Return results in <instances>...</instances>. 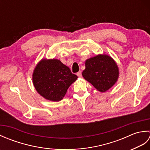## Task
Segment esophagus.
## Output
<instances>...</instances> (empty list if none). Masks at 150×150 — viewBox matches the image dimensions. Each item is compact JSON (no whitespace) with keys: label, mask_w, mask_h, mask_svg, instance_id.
Masks as SVG:
<instances>
[{"label":"esophagus","mask_w":150,"mask_h":150,"mask_svg":"<svg viewBox=\"0 0 150 150\" xmlns=\"http://www.w3.org/2000/svg\"><path fill=\"white\" fill-rule=\"evenodd\" d=\"M77 75L79 77H81V76H82V73H81V71H79V72L77 73Z\"/></svg>","instance_id":"1"}]
</instances>
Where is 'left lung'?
Segmentation results:
<instances>
[{"label":"left lung","mask_w":150,"mask_h":150,"mask_svg":"<svg viewBox=\"0 0 150 150\" xmlns=\"http://www.w3.org/2000/svg\"><path fill=\"white\" fill-rule=\"evenodd\" d=\"M82 76L98 91L105 92L115 84L119 78V68L115 60L107 55H98L86 60Z\"/></svg>","instance_id":"8db88e82"}]
</instances>
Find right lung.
<instances>
[{
    "label": "right lung",
    "instance_id": "add662e5",
    "mask_svg": "<svg viewBox=\"0 0 150 150\" xmlns=\"http://www.w3.org/2000/svg\"><path fill=\"white\" fill-rule=\"evenodd\" d=\"M77 78L60 60L42 59L33 71V83L41 96L57 102L62 99L70 85Z\"/></svg>",
    "mask_w": 150,
    "mask_h": 150
}]
</instances>
